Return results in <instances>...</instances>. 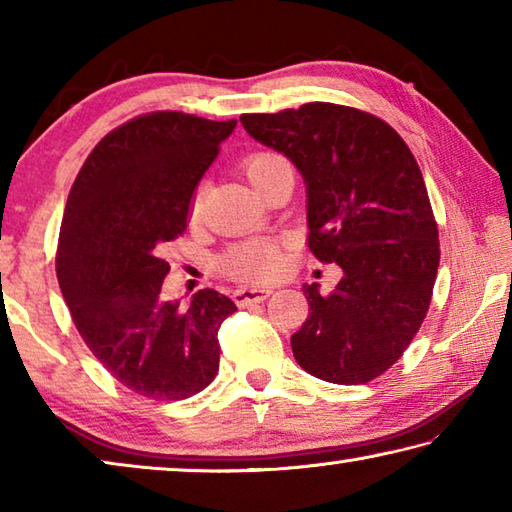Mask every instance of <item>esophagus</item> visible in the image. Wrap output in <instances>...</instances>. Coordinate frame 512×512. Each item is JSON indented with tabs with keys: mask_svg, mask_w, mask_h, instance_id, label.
Segmentation results:
<instances>
[{
	"mask_svg": "<svg viewBox=\"0 0 512 512\" xmlns=\"http://www.w3.org/2000/svg\"><path fill=\"white\" fill-rule=\"evenodd\" d=\"M271 289L266 287H244L235 291V302L237 305H253V302H264L268 296H271Z\"/></svg>",
	"mask_w": 512,
	"mask_h": 512,
	"instance_id": "1",
	"label": "esophagus"
}]
</instances>
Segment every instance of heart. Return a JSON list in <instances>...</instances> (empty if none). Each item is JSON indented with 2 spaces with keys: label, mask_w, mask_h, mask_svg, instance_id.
<instances>
[{
  "label": "heart",
  "mask_w": 512,
  "mask_h": 512,
  "mask_svg": "<svg viewBox=\"0 0 512 512\" xmlns=\"http://www.w3.org/2000/svg\"><path fill=\"white\" fill-rule=\"evenodd\" d=\"M277 162H282V158L275 153H257L253 158H248L244 169L250 183L262 178ZM198 205H201V192L194 196L192 214L198 212ZM221 266L225 273L235 275L239 280H268L282 266L280 248L271 244V241H246V244L230 248L228 255L223 257Z\"/></svg>",
  "instance_id": "1"
}]
</instances>
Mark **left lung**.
<instances>
[{"instance_id": "8db88e82", "label": "left lung", "mask_w": 512, "mask_h": 512, "mask_svg": "<svg viewBox=\"0 0 512 512\" xmlns=\"http://www.w3.org/2000/svg\"><path fill=\"white\" fill-rule=\"evenodd\" d=\"M241 124L300 171L309 250L343 271L329 296L318 282L302 287L309 316L293 357L323 381L366 384L409 348L436 282L438 228L418 162L386 121L336 103Z\"/></svg>"}]
</instances>
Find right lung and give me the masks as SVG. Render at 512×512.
<instances>
[{
  "label": "right lung",
  "mask_w": 512,
  "mask_h": 512,
  "mask_svg": "<svg viewBox=\"0 0 512 512\" xmlns=\"http://www.w3.org/2000/svg\"><path fill=\"white\" fill-rule=\"evenodd\" d=\"M237 119L151 112L94 146L69 192L56 273L72 320L119 384L185 400L219 372V327L237 307L203 289L162 298L167 241L183 235L196 185Z\"/></svg>",
  "instance_id": "1"
}]
</instances>
